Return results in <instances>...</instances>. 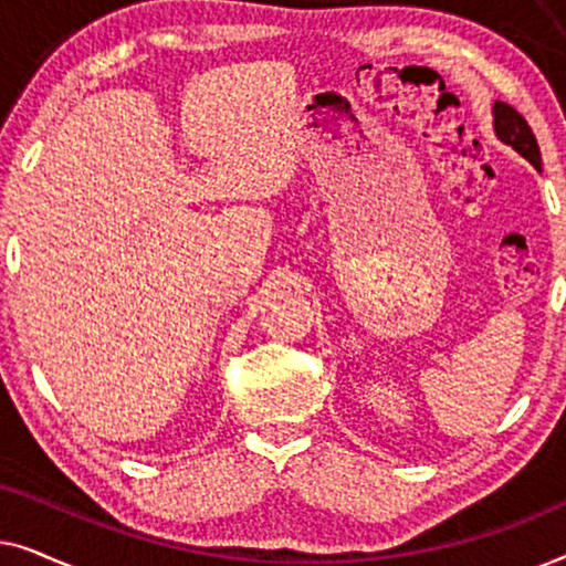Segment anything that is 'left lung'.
Masks as SVG:
<instances>
[{
  "mask_svg": "<svg viewBox=\"0 0 566 566\" xmlns=\"http://www.w3.org/2000/svg\"><path fill=\"white\" fill-rule=\"evenodd\" d=\"M494 130H497L502 142L513 146V149L517 154H523L533 167L541 169V151L536 136H533L531 126L515 107H510L507 103H494Z\"/></svg>",
  "mask_w": 566,
  "mask_h": 566,
  "instance_id": "1",
  "label": "left lung"
}]
</instances>
